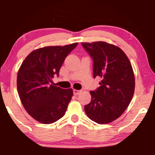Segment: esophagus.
I'll list each match as a JSON object with an SVG mask.
<instances>
[{"instance_id": "34e87169", "label": "esophagus", "mask_w": 155, "mask_h": 155, "mask_svg": "<svg viewBox=\"0 0 155 155\" xmlns=\"http://www.w3.org/2000/svg\"><path fill=\"white\" fill-rule=\"evenodd\" d=\"M80 90H76V89H74V91H73V92H74V95H78L80 93Z\"/></svg>"}]
</instances>
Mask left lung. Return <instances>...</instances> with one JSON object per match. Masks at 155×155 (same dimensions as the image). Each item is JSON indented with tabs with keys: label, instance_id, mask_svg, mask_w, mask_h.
Returning <instances> with one entry per match:
<instances>
[{
	"label": "left lung",
	"instance_id": "1",
	"mask_svg": "<svg viewBox=\"0 0 155 155\" xmlns=\"http://www.w3.org/2000/svg\"><path fill=\"white\" fill-rule=\"evenodd\" d=\"M93 59V76L100 87L91 91V102L84 106L87 115L98 124H108L126 110L134 95L135 81L131 63L121 48L106 42L81 43Z\"/></svg>",
	"mask_w": 155,
	"mask_h": 155
}]
</instances>
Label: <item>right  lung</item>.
<instances>
[{
  "label": "right lung",
  "mask_w": 155,
  "mask_h": 155,
  "mask_svg": "<svg viewBox=\"0 0 155 155\" xmlns=\"http://www.w3.org/2000/svg\"><path fill=\"white\" fill-rule=\"evenodd\" d=\"M78 43L64 46H46L32 51L21 64L17 76V89L22 104L33 118L51 124L65 114L73 96L71 89L54 85L66 56Z\"/></svg>",
  "instance_id": "right-lung-1"
}]
</instances>
